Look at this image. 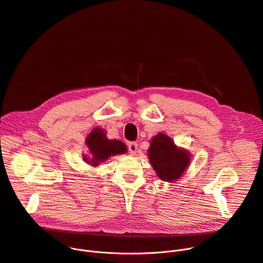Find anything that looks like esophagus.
I'll return each instance as SVG.
<instances>
[{"instance_id": "1", "label": "esophagus", "mask_w": 263, "mask_h": 263, "mask_svg": "<svg viewBox=\"0 0 263 263\" xmlns=\"http://www.w3.org/2000/svg\"><path fill=\"white\" fill-rule=\"evenodd\" d=\"M128 151H129V153L132 155H135L137 153V151H138V144L135 143V142L128 143Z\"/></svg>"}]
</instances>
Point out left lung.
<instances>
[{
	"label": "left lung",
	"instance_id": "obj_1",
	"mask_svg": "<svg viewBox=\"0 0 263 263\" xmlns=\"http://www.w3.org/2000/svg\"><path fill=\"white\" fill-rule=\"evenodd\" d=\"M147 152L157 176L167 182H175L182 176L191 161V154L178 147L172 138L163 133H159L152 139Z\"/></svg>",
	"mask_w": 263,
	"mask_h": 263
}]
</instances>
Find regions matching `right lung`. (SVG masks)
I'll list each match as a JSON object with an SVG mask.
<instances>
[{
  "label": "right lung",
  "mask_w": 263,
  "mask_h": 263,
  "mask_svg": "<svg viewBox=\"0 0 263 263\" xmlns=\"http://www.w3.org/2000/svg\"><path fill=\"white\" fill-rule=\"evenodd\" d=\"M85 143L91 157L83 156V160L91 166H98L109 157L127 152L126 145L119 140H108L104 129L96 127L87 136Z\"/></svg>",
  "instance_id": "obj_1"
}]
</instances>
